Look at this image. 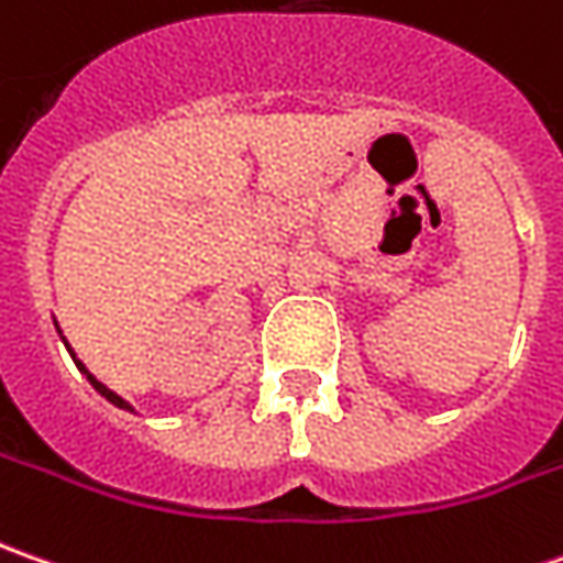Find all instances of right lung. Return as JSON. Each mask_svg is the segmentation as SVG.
Segmentation results:
<instances>
[{
	"instance_id": "obj_1",
	"label": "right lung",
	"mask_w": 563,
	"mask_h": 563,
	"mask_svg": "<svg viewBox=\"0 0 563 563\" xmlns=\"http://www.w3.org/2000/svg\"><path fill=\"white\" fill-rule=\"evenodd\" d=\"M77 361V358H74ZM77 367H80V371H84V374H87V379L89 383H92V386H96V393H102V396L108 398V401H111V405H118V408H126V411H133V408H130V405H126L124 398L118 396V393H111V389H106V386H102V383H99V379L92 377V374H89L87 367H84V364H80V361H77Z\"/></svg>"
}]
</instances>
